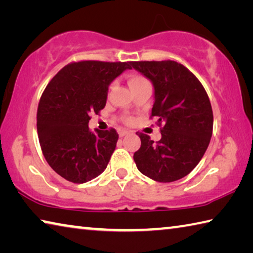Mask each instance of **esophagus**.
<instances>
[{
  "instance_id": "1",
  "label": "esophagus",
  "mask_w": 253,
  "mask_h": 253,
  "mask_svg": "<svg viewBox=\"0 0 253 253\" xmlns=\"http://www.w3.org/2000/svg\"><path fill=\"white\" fill-rule=\"evenodd\" d=\"M118 134H119V137H124V136H126L127 134H129V131L126 130V129H119Z\"/></svg>"
}]
</instances>
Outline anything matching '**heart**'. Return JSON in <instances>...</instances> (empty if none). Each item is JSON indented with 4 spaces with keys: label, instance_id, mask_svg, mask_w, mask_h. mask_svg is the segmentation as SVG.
Segmentation results:
<instances>
[{
    "label": "heart",
    "instance_id": "heart-1",
    "mask_svg": "<svg viewBox=\"0 0 253 253\" xmlns=\"http://www.w3.org/2000/svg\"><path fill=\"white\" fill-rule=\"evenodd\" d=\"M144 84H148V80L145 78V77H143L142 75H138V74H130L129 76H128V84H129L130 89L132 90V89L138 87V85H142ZM113 84H111L109 85V89L113 88ZM127 122L129 123L130 122V118L127 119Z\"/></svg>",
    "mask_w": 253,
    "mask_h": 253
}]
</instances>
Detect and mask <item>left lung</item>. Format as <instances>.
<instances>
[{
    "label": "left lung",
    "mask_w": 253,
    "mask_h": 253,
    "mask_svg": "<svg viewBox=\"0 0 253 253\" xmlns=\"http://www.w3.org/2000/svg\"><path fill=\"white\" fill-rule=\"evenodd\" d=\"M131 67L152 80L155 102L149 118H157L162 138L154 143L143 132L134 161L140 173L161 183L177 181L199 164L211 140L213 111L203 84L181 63L131 61Z\"/></svg>",
    "instance_id": "8db88e82"
}]
</instances>
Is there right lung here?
I'll list each match as a JSON object with an SVG mask.
<instances>
[{
    "label": "right lung",
    "instance_id": "1",
    "mask_svg": "<svg viewBox=\"0 0 253 253\" xmlns=\"http://www.w3.org/2000/svg\"><path fill=\"white\" fill-rule=\"evenodd\" d=\"M130 62L81 60L67 65L46 84L37 113L45 161L67 181L81 184L106 169L116 148L115 128L89 131L91 114L105 108L108 85Z\"/></svg>",
    "mask_w": 253,
    "mask_h": 253
}]
</instances>
